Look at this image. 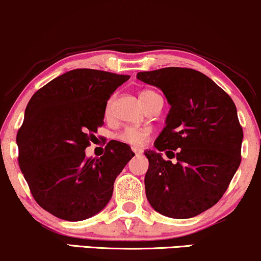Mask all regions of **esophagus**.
Wrapping results in <instances>:
<instances>
[{
  "mask_svg": "<svg viewBox=\"0 0 261 261\" xmlns=\"http://www.w3.org/2000/svg\"><path fill=\"white\" fill-rule=\"evenodd\" d=\"M132 151H133L136 155H140V153H141V150L138 149V147H132Z\"/></svg>",
  "mask_w": 261,
  "mask_h": 261,
  "instance_id": "obj_1",
  "label": "esophagus"
}]
</instances>
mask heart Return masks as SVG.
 I'll list each match as a JSON object with an SVG mask.
<instances>
[{"label":"heart","mask_w":261,"mask_h":261,"mask_svg":"<svg viewBox=\"0 0 261 261\" xmlns=\"http://www.w3.org/2000/svg\"><path fill=\"white\" fill-rule=\"evenodd\" d=\"M151 91H144L140 93V96L151 94ZM111 110V100L108 101L106 104L105 112L106 115L109 114ZM151 134V129L149 127H125L123 130L118 134L117 138L118 140H121L122 143L128 144V145L132 146H143L145 145L149 140V137Z\"/></svg>","instance_id":"heart-1"}]
</instances>
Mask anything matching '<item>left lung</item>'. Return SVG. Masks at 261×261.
Masks as SVG:
<instances>
[{
    "mask_svg": "<svg viewBox=\"0 0 261 261\" xmlns=\"http://www.w3.org/2000/svg\"><path fill=\"white\" fill-rule=\"evenodd\" d=\"M137 79L163 92L166 127L146 150L145 192L151 207L174 219L203 213L221 198L241 163L243 130L232 99L202 72L165 67ZM165 150L166 161L160 153Z\"/></svg>",
    "mask_w": 261,
    "mask_h": 261,
    "instance_id": "obj_1",
    "label": "left lung"
}]
</instances>
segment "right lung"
I'll return each instance as SVG.
<instances>
[{"label":"right lung","instance_id":"add662e5","mask_svg":"<svg viewBox=\"0 0 261 261\" xmlns=\"http://www.w3.org/2000/svg\"><path fill=\"white\" fill-rule=\"evenodd\" d=\"M129 80L100 70L76 69L32 95L17 134L19 167L35 201L54 217L81 221L102 211L114 182L134 152L112 140L100 159L86 156L104 124L108 100Z\"/></svg>","mask_w":261,"mask_h":261}]
</instances>
